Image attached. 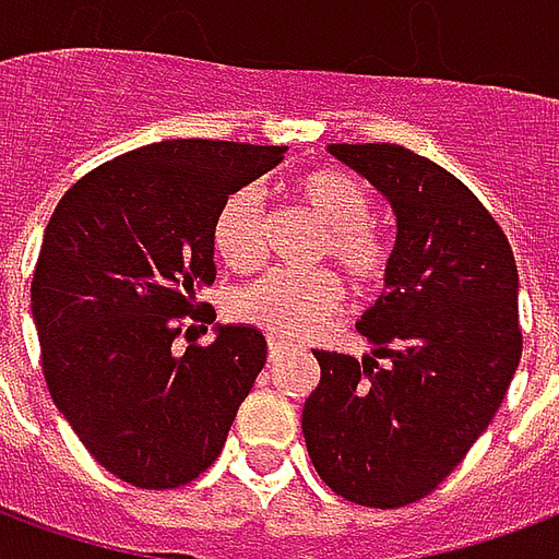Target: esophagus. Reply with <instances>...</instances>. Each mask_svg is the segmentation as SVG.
Here are the masks:
<instances>
[{
    "label": "esophagus",
    "mask_w": 559,
    "mask_h": 559,
    "mask_svg": "<svg viewBox=\"0 0 559 559\" xmlns=\"http://www.w3.org/2000/svg\"><path fill=\"white\" fill-rule=\"evenodd\" d=\"M284 353H287V344H284V341L269 338V362H278Z\"/></svg>",
    "instance_id": "esophagus-1"
}]
</instances>
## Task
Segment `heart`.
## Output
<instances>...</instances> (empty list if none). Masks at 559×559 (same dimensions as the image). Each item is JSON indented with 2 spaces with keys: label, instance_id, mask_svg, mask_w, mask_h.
I'll return each mask as SVG.
<instances>
[{
  "label": "heart",
  "instance_id": "obj_1",
  "mask_svg": "<svg viewBox=\"0 0 559 559\" xmlns=\"http://www.w3.org/2000/svg\"><path fill=\"white\" fill-rule=\"evenodd\" d=\"M302 206L326 230L323 254L332 257L353 287L371 290L392 269V242L371 224V188L344 170H314L293 185ZM215 254L233 269H251L263 257V197L239 188L221 203L212 221ZM338 278L332 272H266L233 296L236 320L278 338H305L338 311Z\"/></svg>",
  "mask_w": 559,
  "mask_h": 559
}]
</instances>
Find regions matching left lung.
<instances>
[{
	"mask_svg": "<svg viewBox=\"0 0 559 559\" xmlns=\"http://www.w3.org/2000/svg\"><path fill=\"white\" fill-rule=\"evenodd\" d=\"M329 152L386 197L399 233L386 296L356 323L374 356L314 350L305 445L344 500L399 509L431 493L503 404L524 344L518 266L491 212L440 164L395 143Z\"/></svg>",
	"mask_w": 559,
	"mask_h": 559,
	"instance_id": "obj_1",
	"label": "left lung"
}]
</instances>
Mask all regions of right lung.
I'll list each match as a JSON object with an SVG mask.
<instances>
[{"instance_id": "right-lung-1", "label": "right lung", "mask_w": 559, "mask_h": 559, "mask_svg": "<svg viewBox=\"0 0 559 559\" xmlns=\"http://www.w3.org/2000/svg\"><path fill=\"white\" fill-rule=\"evenodd\" d=\"M287 146L164 140L71 185L44 230L32 320L50 399L90 455L160 491L221 455L266 365L254 326H215L179 353L182 317L215 281L221 203L281 164ZM215 320V317H212Z\"/></svg>"}]
</instances>
